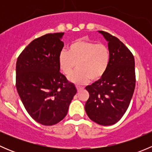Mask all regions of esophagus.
Listing matches in <instances>:
<instances>
[{
	"label": "esophagus",
	"instance_id": "1",
	"mask_svg": "<svg viewBox=\"0 0 152 152\" xmlns=\"http://www.w3.org/2000/svg\"><path fill=\"white\" fill-rule=\"evenodd\" d=\"M82 88H83V87H80V86H76V89H77V91H79V90H82Z\"/></svg>",
	"mask_w": 152,
	"mask_h": 152
}]
</instances>
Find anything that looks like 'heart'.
<instances>
[{
    "mask_svg": "<svg viewBox=\"0 0 152 152\" xmlns=\"http://www.w3.org/2000/svg\"><path fill=\"white\" fill-rule=\"evenodd\" d=\"M110 60L108 47L104 43H95L85 39L73 42L67 50H62L59 56L61 71L68 76L76 68L68 79L77 85L86 84L91 79H100L105 74Z\"/></svg>",
    "mask_w": 152,
    "mask_h": 152,
    "instance_id": "b5f03b06",
    "label": "heart"
}]
</instances>
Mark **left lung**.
<instances>
[{
    "mask_svg": "<svg viewBox=\"0 0 152 152\" xmlns=\"http://www.w3.org/2000/svg\"><path fill=\"white\" fill-rule=\"evenodd\" d=\"M108 42L110 60L105 74L87 86L88 100L85 111L90 120L102 126L117 123L129 106L135 87L134 59L121 41L99 31Z\"/></svg>",
    "mask_w": 152,
    "mask_h": 152,
    "instance_id": "obj_1",
    "label": "left lung"
}]
</instances>
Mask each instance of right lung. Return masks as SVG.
I'll return each mask as SVG.
<instances>
[{"instance_id":"obj_1","label":"right lung","mask_w":152,"mask_h":152,"mask_svg":"<svg viewBox=\"0 0 152 152\" xmlns=\"http://www.w3.org/2000/svg\"><path fill=\"white\" fill-rule=\"evenodd\" d=\"M64 33L47 34L34 39L16 63V87L31 117L51 126L66 116L76 87L60 73L59 56Z\"/></svg>"}]
</instances>
